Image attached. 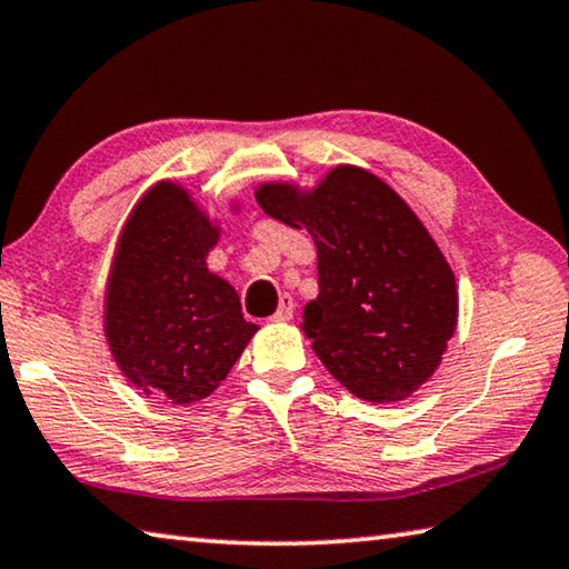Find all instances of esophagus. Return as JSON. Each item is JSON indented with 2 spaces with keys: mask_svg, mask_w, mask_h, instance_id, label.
Segmentation results:
<instances>
[{
  "mask_svg": "<svg viewBox=\"0 0 569 569\" xmlns=\"http://www.w3.org/2000/svg\"><path fill=\"white\" fill-rule=\"evenodd\" d=\"M292 317H295L292 297L290 295H282V297H279V307H277V312L272 315V320L274 322H290Z\"/></svg>",
  "mask_w": 569,
  "mask_h": 569,
  "instance_id": "obj_1",
  "label": "esophagus"
}]
</instances>
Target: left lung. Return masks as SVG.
<instances>
[{"label": "left lung", "mask_w": 569, "mask_h": 569, "mask_svg": "<svg viewBox=\"0 0 569 569\" xmlns=\"http://www.w3.org/2000/svg\"><path fill=\"white\" fill-rule=\"evenodd\" d=\"M254 197L315 239L320 295L305 305L302 332L327 372L377 405L420 390L457 327V284L410 204L352 164L330 169L315 189L267 182Z\"/></svg>", "instance_id": "8db88e82"}]
</instances>
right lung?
<instances>
[{
    "label": "right lung",
    "mask_w": 569,
    "mask_h": 569,
    "mask_svg": "<svg viewBox=\"0 0 569 569\" xmlns=\"http://www.w3.org/2000/svg\"><path fill=\"white\" fill-rule=\"evenodd\" d=\"M217 239L214 219L167 179L147 189L119 234L104 337L127 380L157 400H204L257 332L234 287L207 269Z\"/></svg>",
    "instance_id": "1"
}]
</instances>
